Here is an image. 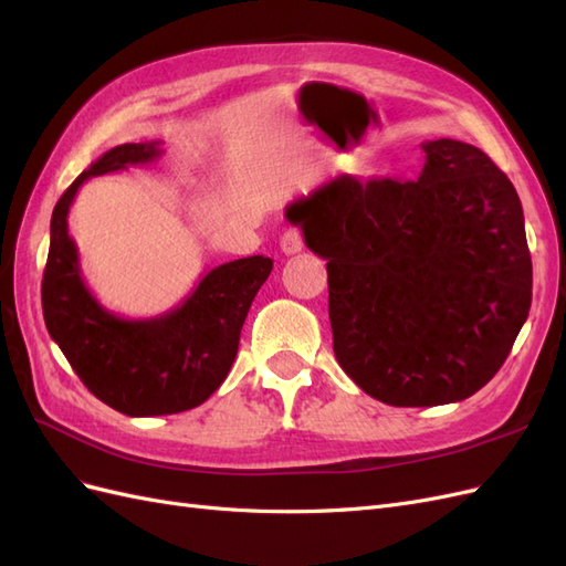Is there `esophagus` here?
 Listing matches in <instances>:
<instances>
[{
    "mask_svg": "<svg viewBox=\"0 0 566 566\" xmlns=\"http://www.w3.org/2000/svg\"><path fill=\"white\" fill-rule=\"evenodd\" d=\"M304 242H302V233L297 228H287V231L281 235V252L283 254H297L302 252Z\"/></svg>",
    "mask_w": 566,
    "mask_h": 566,
    "instance_id": "34e87169",
    "label": "esophagus"
}]
</instances>
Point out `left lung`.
<instances>
[{
    "instance_id": "1",
    "label": "left lung",
    "mask_w": 566,
    "mask_h": 566,
    "mask_svg": "<svg viewBox=\"0 0 566 566\" xmlns=\"http://www.w3.org/2000/svg\"><path fill=\"white\" fill-rule=\"evenodd\" d=\"M421 149L417 180L343 174L285 209L328 262L335 359L392 407L481 390L531 310L524 209L510 178L450 137Z\"/></svg>"
}]
</instances>
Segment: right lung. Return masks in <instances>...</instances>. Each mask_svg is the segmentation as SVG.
<instances>
[{
    "label": "right lung",
    "instance_id": "1",
    "mask_svg": "<svg viewBox=\"0 0 566 566\" xmlns=\"http://www.w3.org/2000/svg\"><path fill=\"white\" fill-rule=\"evenodd\" d=\"M161 143L118 145L90 164L52 211L42 314L52 340L97 400L126 417H161L202 405L231 371L240 331L273 262L254 254L207 271L178 307L124 318L83 281L69 209L87 178L151 164Z\"/></svg>",
    "mask_w": 566,
    "mask_h": 566
}]
</instances>
